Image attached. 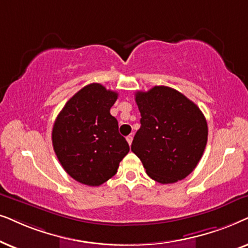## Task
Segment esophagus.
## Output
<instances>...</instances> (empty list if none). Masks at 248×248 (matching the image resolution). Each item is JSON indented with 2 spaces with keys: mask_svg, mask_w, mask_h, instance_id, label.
Segmentation results:
<instances>
[{
  "mask_svg": "<svg viewBox=\"0 0 248 248\" xmlns=\"http://www.w3.org/2000/svg\"><path fill=\"white\" fill-rule=\"evenodd\" d=\"M126 140L128 141V144L131 145V141H133V136H131V135H129V136L126 137Z\"/></svg>",
  "mask_w": 248,
  "mask_h": 248,
  "instance_id": "1",
  "label": "esophagus"
}]
</instances>
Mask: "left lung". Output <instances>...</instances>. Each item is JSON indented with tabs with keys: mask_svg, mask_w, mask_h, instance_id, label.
Returning a JSON list of instances; mask_svg holds the SVG:
<instances>
[{
	"mask_svg": "<svg viewBox=\"0 0 248 248\" xmlns=\"http://www.w3.org/2000/svg\"><path fill=\"white\" fill-rule=\"evenodd\" d=\"M135 96L141 126L131 151L157 183L173 184L186 178L206 146L207 124L202 111L180 92L167 86H154Z\"/></svg>",
	"mask_w": 248,
	"mask_h": 248,
	"instance_id": "1",
	"label": "left lung"
}]
</instances>
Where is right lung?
I'll list each match as a JSON object with an SVG mask.
<instances>
[{
	"label": "right lung",
	"instance_id": "1",
	"mask_svg": "<svg viewBox=\"0 0 248 248\" xmlns=\"http://www.w3.org/2000/svg\"><path fill=\"white\" fill-rule=\"evenodd\" d=\"M118 93L90 84L69 100L57 117L52 143L69 176L87 186H100L117 173L129 145L110 113Z\"/></svg>",
	"mask_w": 248,
	"mask_h": 248
}]
</instances>
